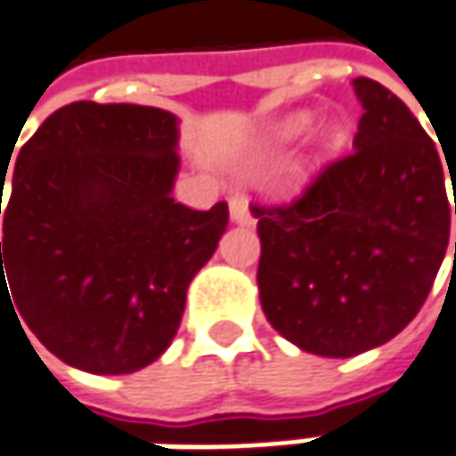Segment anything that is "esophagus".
Here are the masks:
<instances>
[{"label":"esophagus","instance_id":"obj_1","mask_svg":"<svg viewBox=\"0 0 456 456\" xmlns=\"http://www.w3.org/2000/svg\"><path fill=\"white\" fill-rule=\"evenodd\" d=\"M229 219L234 224H253V214H250V206L242 196H232L229 199Z\"/></svg>","mask_w":456,"mask_h":456}]
</instances>
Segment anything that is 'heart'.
<instances>
[{"label": "heart", "mask_w": 456, "mask_h": 456, "mask_svg": "<svg viewBox=\"0 0 456 456\" xmlns=\"http://www.w3.org/2000/svg\"><path fill=\"white\" fill-rule=\"evenodd\" d=\"M309 126H312V113L309 110H297V113H289V116H283L281 121L273 123L268 128L265 139L271 144H291V142H297L299 136L307 134Z\"/></svg>", "instance_id": "obj_1"}]
</instances>
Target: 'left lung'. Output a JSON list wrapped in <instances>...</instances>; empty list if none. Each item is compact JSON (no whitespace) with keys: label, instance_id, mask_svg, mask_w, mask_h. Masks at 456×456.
<instances>
[{"label":"left lung","instance_id":"8db88e82","mask_svg":"<svg viewBox=\"0 0 456 456\" xmlns=\"http://www.w3.org/2000/svg\"><path fill=\"white\" fill-rule=\"evenodd\" d=\"M354 93L363 108L354 151L291 206L250 208L268 322L328 359L377 348L413 320L442 268L452 222L449 162L444 170L408 105L366 77L354 79Z\"/></svg>","mask_w":456,"mask_h":456}]
</instances>
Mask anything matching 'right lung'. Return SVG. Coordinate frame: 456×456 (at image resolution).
<instances>
[{
  "label": "right lung",
  "instance_id": "obj_1",
  "mask_svg": "<svg viewBox=\"0 0 456 456\" xmlns=\"http://www.w3.org/2000/svg\"><path fill=\"white\" fill-rule=\"evenodd\" d=\"M177 136L162 108L82 100L48 116L17 154L0 302L14 301L74 369L131 374L157 362L227 229L224 201L208 211L175 203Z\"/></svg>",
  "mask_w": 456,
  "mask_h": 456
}]
</instances>
